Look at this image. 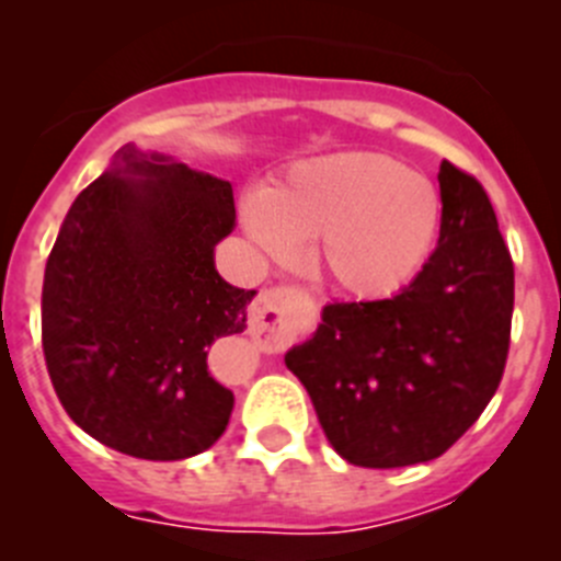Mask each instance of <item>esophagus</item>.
<instances>
[{
    "label": "esophagus",
    "instance_id": "1",
    "mask_svg": "<svg viewBox=\"0 0 561 561\" xmlns=\"http://www.w3.org/2000/svg\"><path fill=\"white\" fill-rule=\"evenodd\" d=\"M297 297L300 295H297L295 286H275V289L261 291L250 311V334L264 336L270 342L286 336Z\"/></svg>",
    "mask_w": 561,
    "mask_h": 561
}]
</instances>
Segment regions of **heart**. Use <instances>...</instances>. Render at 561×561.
<instances>
[{
	"mask_svg": "<svg viewBox=\"0 0 561 561\" xmlns=\"http://www.w3.org/2000/svg\"><path fill=\"white\" fill-rule=\"evenodd\" d=\"M247 236L272 261L297 244L336 291L362 300L408 286L438 236L440 202L433 182L388 153L342 151L297 165L266 196L241 207Z\"/></svg>",
	"mask_w": 561,
	"mask_h": 561,
	"instance_id": "obj_1",
	"label": "heart"
}]
</instances>
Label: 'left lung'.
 Instances as JSON below:
<instances>
[{
    "label": "left lung",
    "instance_id": "obj_1",
    "mask_svg": "<svg viewBox=\"0 0 561 561\" xmlns=\"http://www.w3.org/2000/svg\"><path fill=\"white\" fill-rule=\"evenodd\" d=\"M440 236L424 270L388 300L329 304L286 354L331 447L396 469L447 453L503 379L514 264L474 176L440 162Z\"/></svg>",
    "mask_w": 561,
    "mask_h": 561
}]
</instances>
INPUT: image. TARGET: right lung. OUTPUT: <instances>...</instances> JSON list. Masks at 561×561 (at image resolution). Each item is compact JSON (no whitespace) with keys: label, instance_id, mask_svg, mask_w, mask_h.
Returning <instances> with one entry per match:
<instances>
[{"label":"right lung","instance_id":"right-lung-1","mask_svg":"<svg viewBox=\"0 0 561 561\" xmlns=\"http://www.w3.org/2000/svg\"><path fill=\"white\" fill-rule=\"evenodd\" d=\"M232 227L230 182L131 142L78 193L44 270L42 345L83 433L142 460L221 438L236 399L207 351L247 329L255 297L216 272Z\"/></svg>","mask_w":561,"mask_h":561}]
</instances>
